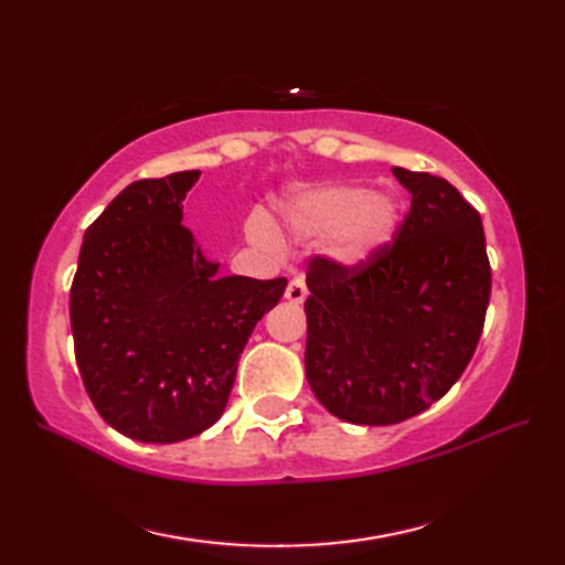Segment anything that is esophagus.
I'll return each instance as SVG.
<instances>
[{
	"label": "esophagus",
	"instance_id": "1",
	"mask_svg": "<svg viewBox=\"0 0 565 565\" xmlns=\"http://www.w3.org/2000/svg\"><path fill=\"white\" fill-rule=\"evenodd\" d=\"M306 296H308V286L301 279V276H296V279H291L289 286H286V301H291V303L298 306V303L306 301Z\"/></svg>",
	"mask_w": 565,
	"mask_h": 565
}]
</instances>
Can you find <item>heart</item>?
Here are the masks:
<instances>
[{
  "label": "heart",
  "mask_w": 565,
  "mask_h": 565,
  "mask_svg": "<svg viewBox=\"0 0 565 565\" xmlns=\"http://www.w3.org/2000/svg\"><path fill=\"white\" fill-rule=\"evenodd\" d=\"M286 221L298 235L328 237L342 264H364L386 247L401 223V206L386 191H366L359 184H330L298 196L286 209ZM247 233L259 245L279 243L274 225L255 215Z\"/></svg>",
  "instance_id": "b5f03b06"
}]
</instances>
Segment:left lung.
Segmentation results:
<instances>
[{
  "label": "left lung",
  "mask_w": 565,
  "mask_h": 565,
  "mask_svg": "<svg viewBox=\"0 0 565 565\" xmlns=\"http://www.w3.org/2000/svg\"><path fill=\"white\" fill-rule=\"evenodd\" d=\"M393 174L413 194L398 237L356 267L313 257L306 276V376L354 425H395L439 401L471 362L490 301L478 211L447 179Z\"/></svg>",
  "instance_id": "1"
}]
</instances>
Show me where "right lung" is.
<instances>
[{
  "instance_id": "obj_1",
  "label": "right lung",
  "mask_w": 565,
  "mask_h": 565,
  "mask_svg": "<svg viewBox=\"0 0 565 565\" xmlns=\"http://www.w3.org/2000/svg\"><path fill=\"white\" fill-rule=\"evenodd\" d=\"M199 170L138 179L94 221L70 289L77 366L104 423L172 444L225 411L237 359L286 279L218 276L182 223Z\"/></svg>"
}]
</instances>
